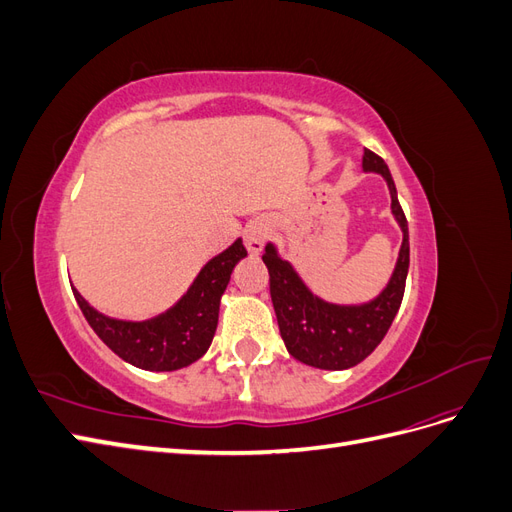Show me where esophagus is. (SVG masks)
Masks as SVG:
<instances>
[{
    "label": "esophagus",
    "instance_id": "obj_1",
    "mask_svg": "<svg viewBox=\"0 0 512 512\" xmlns=\"http://www.w3.org/2000/svg\"><path fill=\"white\" fill-rule=\"evenodd\" d=\"M269 222L267 220H254L250 226L245 228V247L250 254H260L262 247H265V241L269 239Z\"/></svg>",
    "mask_w": 512,
    "mask_h": 512
}]
</instances>
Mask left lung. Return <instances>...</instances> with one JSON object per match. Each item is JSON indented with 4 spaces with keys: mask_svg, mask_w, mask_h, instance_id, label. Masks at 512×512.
<instances>
[{
    "mask_svg": "<svg viewBox=\"0 0 512 512\" xmlns=\"http://www.w3.org/2000/svg\"><path fill=\"white\" fill-rule=\"evenodd\" d=\"M363 170L384 177L391 192V211L404 232L391 280L376 299L361 305L329 303L305 286L290 262L277 254L273 243H267L265 256H262L269 269L271 301L284 344L294 359L318 369H348L367 359L389 331L404 299L410 267L406 215L399 205L395 181L384 160L374 151L365 149Z\"/></svg>",
    "mask_w": 512,
    "mask_h": 512,
    "instance_id": "1",
    "label": "left lung"
}]
</instances>
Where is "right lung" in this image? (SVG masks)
<instances>
[{"mask_svg": "<svg viewBox=\"0 0 512 512\" xmlns=\"http://www.w3.org/2000/svg\"><path fill=\"white\" fill-rule=\"evenodd\" d=\"M245 256L243 241L237 239L200 269L188 292L173 307L141 322L104 316L79 290L72 288V292L89 327L123 361L147 371H175L192 365L209 350L230 273Z\"/></svg>", "mask_w": 512, "mask_h": 512, "instance_id": "obj_1", "label": "right lung"}]
</instances>
